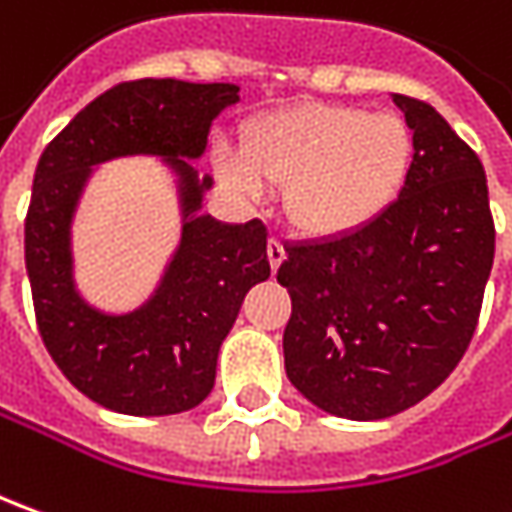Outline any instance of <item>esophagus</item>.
Segmentation results:
<instances>
[{"label":"esophagus","instance_id":"obj_1","mask_svg":"<svg viewBox=\"0 0 512 512\" xmlns=\"http://www.w3.org/2000/svg\"><path fill=\"white\" fill-rule=\"evenodd\" d=\"M266 252H269V263H272V269H277V266L283 263V257H286V249H283V240H280V238H269V243H266Z\"/></svg>","mask_w":512,"mask_h":512}]
</instances>
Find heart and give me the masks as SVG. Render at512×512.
Here are the masks:
<instances>
[{"label": "heart", "instance_id": "obj_1", "mask_svg": "<svg viewBox=\"0 0 512 512\" xmlns=\"http://www.w3.org/2000/svg\"><path fill=\"white\" fill-rule=\"evenodd\" d=\"M414 138L394 113L314 104L263 118L246 150L223 155L226 181L257 195L263 178L289 181L291 221L314 235L357 229L394 201L408 178Z\"/></svg>", "mask_w": 512, "mask_h": 512}]
</instances>
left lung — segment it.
Masks as SVG:
<instances>
[{"label":"left lung","mask_w":512,"mask_h":512,"mask_svg":"<svg viewBox=\"0 0 512 512\" xmlns=\"http://www.w3.org/2000/svg\"><path fill=\"white\" fill-rule=\"evenodd\" d=\"M414 130L397 201L337 238L286 243L283 354L291 385L328 414L385 419L465 357L496 252L479 155L431 104L394 93Z\"/></svg>","instance_id":"obj_1"}]
</instances>
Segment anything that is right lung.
<instances>
[{
  "label": "right lung",
  "mask_w": 512,
  "mask_h": 512,
  "mask_svg": "<svg viewBox=\"0 0 512 512\" xmlns=\"http://www.w3.org/2000/svg\"><path fill=\"white\" fill-rule=\"evenodd\" d=\"M235 101V84L121 81L90 101L39 158L25 218L36 326L64 377L110 411L167 416L201 405L246 291L272 274L266 223L229 226L192 215L212 181H198L186 158L206 150L212 118ZM141 151L164 154L182 175L185 240L151 303L110 318L72 289L69 218L90 166Z\"/></svg>",
  "instance_id": "right-lung-1"
}]
</instances>
